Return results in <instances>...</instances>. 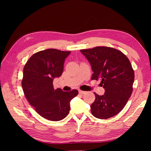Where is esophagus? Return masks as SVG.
Segmentation results:
<instances>
[{"label":"esophagus","instance_id":"obj_1","mask_svg":"<svg viewBox=\"0 0 151 151\" xmlns=\"http://www.w3.org/2000/svg\"><path fill=\"white\" fill-rule=\"evenodd\" d=\"M79 94H83L86 93V91H83L79 90Z\"/></svg>","mask_w":151,"mask_h":151}]
</instances>
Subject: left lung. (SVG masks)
<instances>
[{
	"mask_svg": "<svg viewBox=\"0 0 151 151\" xmlns=\"http://www.w3.org/2000/svg\"><path fill=\"white\" fill-rule=\"evenodd\" d=\"M93 71L91 80H101L104 94L94 93L95 101L91 105L93 115L107 119L120 113L133 91L134 71L130 62L121 51L111 47H96L81 50Z\"/></svg>",
	"mask_w": 151,
	"mask_h": 151,
	"instance_id": "obj_1",
	"label": "left lung"
}]
</instances>
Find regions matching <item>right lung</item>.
Wrapping results in <instances>:
<instances>
[{
  "label": "right lung",
  "mask_w": 151,
  "mask_h": 151,
  "mask_svg": "<svg viewBox=\"0 0 151 151\" xmlns=\"http://www.w3.org/2000/svg\"><path fill=\"white\" fill-rule=\"evenodd\" d=\"M70 51L47 49L33 55L24 65L22 88L26 99L40 115L51 121H60L70 111V102L78 91L54 89L53 79L63 71V63Z\"/></svg>",
  "instance_id": "1"
}]
</instances>
